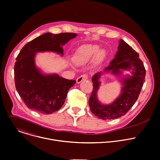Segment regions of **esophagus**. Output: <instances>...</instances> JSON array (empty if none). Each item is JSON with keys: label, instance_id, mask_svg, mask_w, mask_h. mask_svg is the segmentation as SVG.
Here are the masks:
<instances>
[{"label": "esophagus", "instance_id": "1", "mask_svg": "<svg viewBox=\"0 0 160 160\" xmlns=\"http://www.w3.org/2000/svg\"><path fill=\"white\" fill-rule=\"evenodd\" d=\"M88 79V76L87 74H83L81 76H80L77 79V83H80L81 82L83 81V80H87Z\"/></svg>", "mask_w": 160, "mask_h": 160}]
</instances>
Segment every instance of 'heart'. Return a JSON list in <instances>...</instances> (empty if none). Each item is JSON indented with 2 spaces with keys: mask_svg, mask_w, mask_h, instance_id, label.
Instances as JSON below:
<instances>
[{
  "mask_svg": "<svg viewBox=\"0 0 160 160\" xmlns=\"http://www.w3.org/2000/svg\"><path fill=\"white\" fill-rule=\"evenodd\" d=\"M104 55L103 50L99 51L97 45H87L82 47L77 55L73 58V63L77 65L84 64L90 61L96 56V60L99 61Z\"/></svg>",
  "mask_w": 160,
  "mask_h": 160,
  "instance_id": "heart-1",
  "label": "heart"
}]
</instances>
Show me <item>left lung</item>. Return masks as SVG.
<instances>
[{"mask_svg":"<svg viewBox=\"0 0 160 160\" xmlns=\"http://www.w3.org/2000/svg\"><path fill=\"white\" fill-rule=\"evenodd\" d=\"M138 53L128 43L121 39L118 51L110 65L104 72H110L114 75L121 73L120 70H128L134 67L132 76L123 78V87L121 95L111 104L102 105L97 100V92L99 88L101 72L95 74L92 80L93 90L88 100L91 112L103 120L117 119L124 116L132 107L141 91L145 81L146 70Z\"/></svg>","mask_w":160,"mask_h":160,"instance_id":"8db88e82","label":"left lung"}]
</instances>
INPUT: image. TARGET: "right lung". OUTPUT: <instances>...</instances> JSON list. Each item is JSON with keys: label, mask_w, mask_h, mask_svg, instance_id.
Returning <instances> with one entry per match:
<instances>
[{"label": "right lung", "mask_w": 160, "mask_h": 160, "mask_svg": "<svg viewBox=\"0 0 160 160\" xmlns=\"http://www.w3.org/2000/svg\"><path fill=\"white\" fill-rule=\"evenodd\" d=\"M76 36L73 32H46L21 49L14 65V80L19 96L29 109L49 114L63 106L68 90L76 80L63 78L57 74L42 75L35 66L34 57L36 52L46 51L63 55L62 46Z\"/></svg>", "instance_id": "1"}]
</instances>
